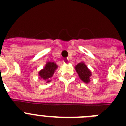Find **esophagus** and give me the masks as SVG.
I'll return each instance as SVG.
<instances>
[{
  "instance_id": "obj_1",
  "label": "esophagus",
  "mask_w": 126,
  "mask_h": 126,
  "mask_svg": "<svg viewBox=\"0 0 126 126\" xmlns=\"http://www.w3.org/2000/svg\"><path fill=\"white\" fill-rule=\"evenodd\" d=\"M63 61L64 63H67L69 62V59H68V58H65V59H63Z\"/></svg>"
}]
</instances>
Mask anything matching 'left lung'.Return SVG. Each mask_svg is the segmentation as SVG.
Instances as JSON below:
<instances>
[{
  "instance_id": "left-lung-1",
  "label": "left lung",
  "mask_w": 126,
  "mask_h": 126,
  "mask_svg": "<svg viewBox=\"0 0 126 126\" xmlns=\"http://www.w3.org/2000/svg\"><path fill=\"white\" fill-rule=\"evenodd\" d=\"M75 69L79 75L80 79L84 82L88 84L90 82V77L92 76L91 71L88 69V67L85 65L84 62L79 63L75 66Z\"/></svg>"
}]
</instances>
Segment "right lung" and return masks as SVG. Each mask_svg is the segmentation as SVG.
<instances>
[{
  "instance_id": "1",
  "label": "right lung",
  "mask_w": 126,
  "mask_h": 126,
  "mask_svg": "<svg viewBox=\"0 0 126 126\" xmlns=\"http://www.w3.org/2000/svg\"><path fill=\"white\" fill-rule=\"evenodd\" d=\"M57 68V65L54 62H47L44 69L39 71V78L46 81L47 82H49L51 81L50 79L52 77Z\"/></svg>"
}]
</instances>
